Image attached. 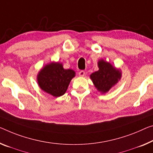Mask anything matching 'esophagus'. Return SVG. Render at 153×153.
I'll list each match as a JSON object with an SVG mask.
<instances>
[{
  "instance_id": "34e87169",
  "label": "esophagus",
  "mask_w": 153,
  "mask_h": 153,
  "mask_svg": "<svg viewBox=\"0 0 153 153\" xmlns=\"http://www.w3.org/2000/svg\"><path fill=\"white\" fill-rule=\"evenodd\" d=\"M85 74V72L83 70H81V71L79 72V75L80 76H84Z\"/></svg>"
}]
</instances>
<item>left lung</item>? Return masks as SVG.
Instances as JSON below:
<instances>
[{
    "label": "left lung",
    "instance_id": "left-lung-1",
    "mask_svg": "<svg viewBox=\"0 0 153 153\" xmlns=\"http://www.w3.org/2000/svg\"><path fill=\"white\" fill-rule=\"evenodd\" d=\"M99 70L90 75L94 84L98 91L106 93L120 79L121 72L109 63L100 60Z\"/></svg>",
    "mask_w": 153,
    "mask_h": 153
}]
</instances>
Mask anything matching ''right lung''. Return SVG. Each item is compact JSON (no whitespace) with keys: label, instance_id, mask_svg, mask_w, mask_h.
<instances>
[{"label":"right lung","instance_id":"add662e5","mask_svg":"<svg viewBox=\"0 0 153 153\" xmlns=\"http://www.w3.org/2000/svg\"><path fill=\"white\" fill-rule=\"evenodd\" d=\"M74 76V71L64 69L62 63H51L40 70L37 75V82L42 90L59 97L64 94Z\"/></svg>","mask_w":153,"mask_h":153}]
</instances>
